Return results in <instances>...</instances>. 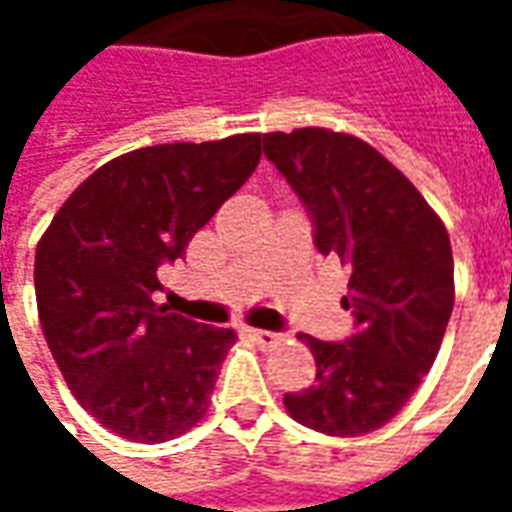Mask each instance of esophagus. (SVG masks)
I'll list each match as a JSON object with an SVG mask.
<instances>
[{"mask_svg":"<svg viewBox=\"0 0 512 512\" xmlns=\"http://www.w3.org/2000/svg\"><path fill=\"white\" fill-rule=\"evenodd\" d=\"M252 340H255L260 348H274L277 343H282V334L268 332V329H252Z\"/></svg>","mask_w":512,"mask_h":512,"instance_id":"esophagus-1","label":"esophagus"}]
</instances>
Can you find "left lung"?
<instances>
[{
  "instance_id": "8db88e82",
  "label": "left lung",
  "mask_w": 512,
  "mask_h": 512,
  "mask_svg": "<svg viewBox=\"0 0 512 512\" xmlns=\"http://www.w3.org/2000/svg\"><path fill=\"white\" fill-rule=\"evenodd\" d=\"M263 153L310 213L315 249L351 271L343 307L356 326L343 343L299 334L318 373L285 408L326 436H365L406 406L439 354L455 301L450 235L414 183L356 136L274 131Z\"/></svg>"
}]
</instances>
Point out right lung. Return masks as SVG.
Returning a JSON list of instances; mask_svg holds the SVG:
<instances>
[{
  "mask_svg": "<svg viewBox=\"0 0 512 512\" xmlns=\"http://www.w3.org/2000/svg\"><path fill=\"white\" fill-rule=\"evenodd\" d=\"M257 161L260 134L139 147L95 169L40 238L51 356L82 408L123 439L169 441L208 411L235 332L167 312L153 293Z\"/></svg>",
  "mask_w": 512,
  "mask_h": 512,
  "instance_id": "1",
  "label": "right lung"
}]
</instances>
